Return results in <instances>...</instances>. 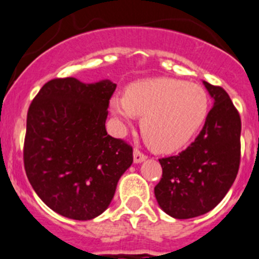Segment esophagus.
<instances>
[{"instance_id":"1","label":"esophagus","mask_w":259,"mask_h":259,"mask_svg":"<svg viewBox=\"0 0 259 259\" xmlns=\"http://www.w3.org/2000/svg\"><path fill=\"white\" fill-rule=\"evenodd\" d=\"M133 157H134V163H142L147 159V155L143 154L139 149H134V153H133Z\"/></svg>"}]
</instances>
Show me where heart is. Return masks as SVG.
<instances>
[{
	"instance_id": "1",
	"label": "heart",
	"mask_w": 259,
	"mask_h": 259,
	"mask_svg": "<svg viewBox=\"0 0 259 259\" xmlns=\"http://www.w3.org/2000/svg\"><path fill=\"white\" fill-rule=\"evenodd\" d=\"M110 110L121 124L143 116L140 130L147 144L157 153H173L202 126L209 97L199 84L160 77L129 84L124 97H111Z\"/></svg>"
}]
</instances>
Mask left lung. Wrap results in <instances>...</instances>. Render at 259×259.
Wrapping results in <instances>:
<instances>
[{
  "instance_id": "left-lung-1",
  "label": "left lung",
  "mask_w": 259,
  "mask_h": 259,
  "mask_svg": "<svg viewBox=\"0 0 259 259\" xmlns=\"http://www.w3.org/2000/svg\"><path fill=\"white\" fill-rule=\"evenodd\" d=\"M202 83L214 100L204 127L187 149L159 159L163 175L154 187L155 199L175 219H191L214 209L239 169V114L225 90Z\"/></svg>"
}]
</instances>
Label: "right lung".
I'll list each match as a JSON object with an SVG mask.
<instances>
[{
    "instance_id": "obj_1",
    "label": "right lung",
    "mask_w": 259,
    "mask_h": 259,
    "mask_svg": "<svg viewBox=\"0 0 259 259\" xmlns=\"http://www.w3.org/2000/svg\"><path fill=\"white\" fill-rule=\"evenodd\" d=\"M116 84L73 77L45 83L27 111L24 164L48 207L73 220H91L109 207L133 163V148L110 137L105 122Z\"/></svg>"
}]
</instances>
